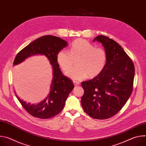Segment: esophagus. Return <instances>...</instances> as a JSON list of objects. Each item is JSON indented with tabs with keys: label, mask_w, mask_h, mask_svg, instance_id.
<instances>
[{
	"label": "esophagus",
	"mask_w": 146,
	"mask_h": 146,
	"mask_svg": "<svg viewBox=\"0 0 146 146\" xmlns=\"http://www.w3.org/2000/svg\"><path fill=\"white\" fill-rule=\"evenodd\" d=\"M73 82H74V85H75V86H79V85L80 84V83L78 81H75V80H74V81H73Z\"/></svg>",
	"instance_id": "34e87169"
}]
</instances>
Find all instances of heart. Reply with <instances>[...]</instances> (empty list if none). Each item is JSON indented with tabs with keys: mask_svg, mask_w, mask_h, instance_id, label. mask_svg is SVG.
<instances>
[{
	"mask_svg": "<svg viewBox=\"0 0 146 146\" xmlns=\"http://www.w3.org/2000/svg\"><path fill=\"white\" fill-rule=\"evenodd\" d=\"M76 59L77 67L66 74L74 80H81L87 76L93 78L100 74L106 67L108 56L103 48L95 47L88 41L78 38L72 43L69 51L62 50L56 56L59 66L65 72L70 69L73 59Z\"/></svg>",
	"mask_w": 146,
	"mask_h": 146,
	"instance_id": "b5f03b06",
	"label": "heart"
}]
</instances>
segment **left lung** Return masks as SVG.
<instances>
[{"mask_svg":"<svg viewBox=\"0 0 146 146\" xmlns=\"http://www.w3.org/2000/svg\"><path fill=\"white\" fill-rule=\"evenodd\" d=\"M101 43L108 59L103 72L91 80L83 81L81 98L84 111L97 119H105L117 114L125 105L133 90L135 67L127 54L116 41L100 35L94 41Z\"/></svg>","mask_w":146,"mask_h":146,"instance_id":"obj_1","label":"left lung"}]
</instances>
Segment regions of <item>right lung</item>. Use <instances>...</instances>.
<instances>
[{
    "instance_id": "1",
    "label": "right lung",
    "mask_w": 146,
    "mask_h": 146,
    "mask_svg": "<svg viewBox=\"0 0 146 146\" xmlns=\"http://www.w3.org/2000/svg\"><path fill=\"white\" fill-rule=\"evenodd\" d=\"M67 46L66 41L60 37L44 36L21 50L15 58L13 65H17L31 56L43 55L52 66L53 78L50 91L44 100L36 105L31 104L20 99L15 94L23 108L33 117L48 119L58 114L64 109L69 95L74 88L72 81L62 74L56 60L58 53Z\"/></svg>"
}]
</instances>
